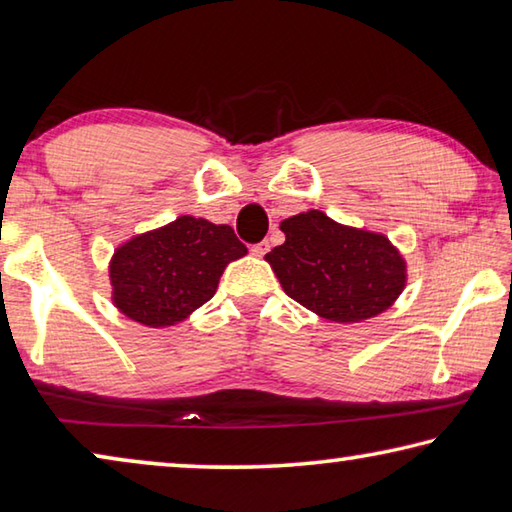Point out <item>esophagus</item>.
I'll return each mask as SVG.
<instances>
[{
	"label": "esophagus",
	"mask_w": 512,
	"mask_h": 512,
	"mask_svg": "<svg viewBox=\"0 0 512 512\" xmlns=\"http://www.w3.org/2000/svg\"><path fill=\"white\" fill-rule=\"evenodd\" d=\"M267 251H270V242H267V240H263V242H256V245L251 247V254L258 256V258H263V256L267 254Z\"/></svg>",
	"instance_id": "obj_1"
}]
</instances>
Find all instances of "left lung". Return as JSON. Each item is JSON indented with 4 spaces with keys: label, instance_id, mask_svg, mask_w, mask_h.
I'll list each match as a JSON object with an SVG mask.
<instances>
[{
    "label": "left lung",
    "instance_id": "obj_1",
    "mask_svg": "<svg viewBox=\"0 0 512 512\" xmlns=\"http://www.w3.org/2000/svg\"><path fill=\"white\" fill-rule=\"evenodd\" d=\"M285 242L265 254L283 292L317 317L360 324L389 310L407 285V261L378 231L310 209L281 222Z\"/></svg>",
    "mask_w": 512,
    "mask_h": 512
}]
</instances>
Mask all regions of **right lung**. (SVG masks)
Segmentation results:
<instances>
[{"mask_svg": "<svg viewBox=\"0 0 512 512\" xmlns=\"http://www.w3.org/2000/svg\"><path fill=\"white\" fill-rule=\"evenodd\" d=\"M245 254L229 224L179 215L114 249L112 303L141 326H177L213 297L227 265Z\"/></svg>", "mask_w": 512, "mask_h": 512, "instance_id": "add662e5", "label": "right lung"}]
</instances>
